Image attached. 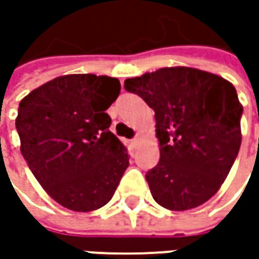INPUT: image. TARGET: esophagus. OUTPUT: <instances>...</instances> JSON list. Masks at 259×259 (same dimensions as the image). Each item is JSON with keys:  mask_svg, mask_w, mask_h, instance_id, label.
<instances>
[{"mask_svg": "<svg viewBox=\"0 0 259 259\" xmlns=\"http://www.w3.org/2000/svg\"><path fill=\"white\" fill-rule=\"evenodd\" d=\"M140 141H141V137H135L134 140H131V144L133 145L140 144Z\"/></svg>", "mask_w": 259, "mask_h": 259, "instance_id": "obj_1", "label": "esophagus"}]
</instances>
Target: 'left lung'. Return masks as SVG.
Instances as JSON below:
<instances>
[{
  "instance_id": "left-lung-1",
  "label": "left lung",
  "mask_w": 259,
  "mask_h": 259,
  "mask_svg": "<svg viewBox=\"0 0 259 259\" xmlns=\"http://www.w3.org/2000/svg\"><path fill=\"white\" fill-rule=\"evenodd\" d=\"M154 109L158 164L147 171L150 192L168 210H189L213 196L241 147L242 105L236 89L200 69L163 67L125 80Z\"/></svg>"
}]
</instances>
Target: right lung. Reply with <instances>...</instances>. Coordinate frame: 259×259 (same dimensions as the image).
<instances>
[{
	"mask_svg": "<svg viewBox=\"0 0 259 259\" xmlns=\"http://www.w3.org/2000/svg\"><path fill=\"white\" fill-rule=\"evenodd\" d=\"M121 92L109 76H59L21 99L15 128L21 154L53 200L75 212L108 203L130 165L105 111Z\"/></svg>",
	"mask_w": 259,
	"mask_h": 259,
	"instance_id": "obj_1",
	"label": "right lung"
}]
</instances>
